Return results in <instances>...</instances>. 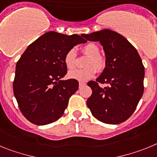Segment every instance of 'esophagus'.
<instances>
[{"instance_id": "esophagus-1", "label": "esophagus", "mask_w": 157, "mask_h": 157, "mask_svg": "<svg viewBox=\"0 0 157 157\" xmlns=\"http://www.w3.org/2000/svg\"><path fill=\"white\" fill-rule=\"evenodd\" d=\"M85 83H84V82H80L79 83V87H80V88H82L83 86H84V85H85Z\"/></svg>"}]
</instances>
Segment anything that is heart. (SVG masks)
Instances as JSON below:
<instances>
[{"instance_id": "b5f03b06", "label": "heart", "mask_w": 157, "mask_h": 157, "mask_svg": "<svg viewBox=\"0 0 157 157\" xmlns=\"http://www.w3.org/2000/svg\"><path fill=\"white\" fill-rule=\"evenodd\" d=\"M84 54L88 55V58L85 62L86 68L82 69H75L68 73V77L70 79L78 81H86L92 78L96 73V69L101 72L106 67V60L100 55V50L96 44L89 43L84 45L81 50ZM64 63L69 69H73L77 65V53L74 49H70L65 53L64 56Z\"/></svg>"}]
</instances>
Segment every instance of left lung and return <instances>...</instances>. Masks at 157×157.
<instances>
[{"label": "left lung", "instance_id": "8db88e82", "mask_svg": "<svg viewBox=\"0 0 157 157\" xmlns=\"http://www.w3.org/2000/svg\"><path fill=\"white\" fill-rule=\"evenodd\" d=\"M84 39L99 42L106 55V67L95 81L88 85L92 94L87 106L92 115L107 124L125 122L136 110L144 92V67L135 47L120 34L104 29ZM99 83H107L105 88Z\"/></svg>", "mask_w": 157, "mask_h": 157}]
</instances>
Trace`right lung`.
Here are the masks:
<instances>
[{
  "label": "right lung",
  "mask_w": 157,
  "mask_h": 157,
  "mask_svg": "<svg viewBox=\"0 0 157 157\" xmlns=\"http://www.w3.org/2000/svg\"><path fill=\"white\" fill-rule=\"evenodd\" d=\"M87 41L78 35L49 31L30 44L16 63L13 92L19 108L31 123L43 126L62 116L77 80H62L67 73L64 56Z\"/></svg>",
  "instance_id": "obj_1"
}]
</instances>
